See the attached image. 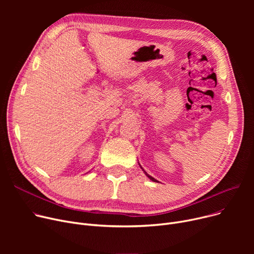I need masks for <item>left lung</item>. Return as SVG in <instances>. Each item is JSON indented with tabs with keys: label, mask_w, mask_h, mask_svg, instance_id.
<instances>
[{
	"label": "left lung",
	"mask_w": 254,
	"mask_h": 254,
	"mask_svg": "<svg viewBox=\"0 0 254 254\" xmlns=\"http://www.w3.org/2000/svg\"><path fill=\"white\" fill-rule=\"evenodd\" d=\"M139 166H140V164H139ZM140 168H141V169H142V170H143V172H144V173H145V175H146V176H147V177H148V178H149V179H150V180H151V181H153V182H158V181H157V180H156V179H154V178H153V177H151V176H150V175H148V174H147V173H146V172H145V171H144V169H143V168H142V167H141V166H140Z\"/></svg>",
	"instance_id": "8db88e82"
}]
</instances>
